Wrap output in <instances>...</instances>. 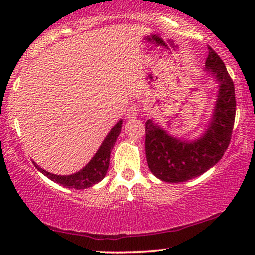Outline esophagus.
<instances>
[{"label":"esophagus","instance_id":"esophagus-1","mask_svg":"<svg viewBox=\"0 0 255 255\" xmlns=\"http://www.w3.org/2000/svg\"><path fill=\"white\" fill-rule=\"evenodd\" d=\"M137 113H139V109H137L136 105L135 104L130 105V107L127 109V111H126V119H128V120L136 119Z\"/></svg>","mask_w":255,"mask_h":255}]
</instances>
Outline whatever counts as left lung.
Returning <instances> with one entry per match:
<instances>
[{"instance_id":"1","label":"left lung","mask_w":255,"mask_h":255,"mask_svg":"<svg viewBox=\"0 0 255 255\" xmlns=\"http://www.w3.org/2000/svg\"><path fill=\"white\" fill-rule=\"evenodd\" d=\"M204 72L218 84V91L201 135L195 139L170 135L154 119L146 121L148 168L164 182H186L200 176L217 164L229 146L236 113L235 87L223 61L210 46Z\"/></svg>"}]
</instances>
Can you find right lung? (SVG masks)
<instances>
[{"mask_svg":"<svg viewBox=\"0 0 255 255\" xmlns=\"http://www.w3.org/2000/svg\"><path fill=\"white\" fill-rule=\"evenodd\" d=\"M122 128V120H119L116 125L111 128L108 135L99 146L98 151L96 152L95 156L91 158V160L84 166L81 170H79L74 174L71 175H56L51 174V172L44 170L37 163L33 162V164L39 170L44 176L50 178L51 181L58 184H62L63 187L67 188H74V189H85L92 187L93 184L101 182L105 177L108 168H109L110 162V153L113 150L114 145H115L116 139L121 133Z\"/></svg>","mask_w":255,"mask_h":255,"instance_id":"1","label":"right lung"}]
</instances>
